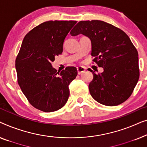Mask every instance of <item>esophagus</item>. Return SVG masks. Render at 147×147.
I'll list each match as a JSON object with an SVG mask.
<instances>
[{"label":"esophagus","mask_w":147,"mask_h":147,"mask_svg":"<svg viewBox=\"0 0 147 147\" xmlns=\"http://www.w3.org/2000/svg\"><path fill=\"white\" fill-rule=\"evenodd\" d=\"M86 71V69L84 67H77V71L78 74H81L82 73H84Z\"/></svg>","instance_id":"1"}]
</instances>
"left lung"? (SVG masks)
Returning a JSON list of instances; mask_svg holds the SVG:
<instances>
[{
  "label": "left lung",
  "instance_id": "obj_1",
  "mask_svg": "<svg viewBox=\"0 0 147 147\" xmlns=\"http://www.w3.org/2000/svg\"><path fill=\"white\" fill-rule=\"evenodd\" d=\"M82 34L91 41L92 61L104 71L96 74L88 88L92 98L106 106L127 100L139 78L138 52L126 33L102 20L80 21L70 32Z\"/></svg>",
  "mask_w": 147,
  "mask_h": 147
}]
</instances>
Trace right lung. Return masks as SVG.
<instances>
[{
	"mask_svg": "<svg viewBox=\"0 0 147 147\" xmlns=\"http://www.w3.org/2000/svg\"><path fill=\"white\" fill-rule=\"evenodd\" d=\"M76 23L75 20L42 22L26 34L16 57L18 83L30 104L43 112L59 110L69 99V85L77 70L67 67L57 72L51 63L63 53L65 38Z\"/></svg>",
	"mask_w": 147,
	"mask_h": 147,
	"instance_id": "1",
	"label": "right lung"
}]
</instances>
